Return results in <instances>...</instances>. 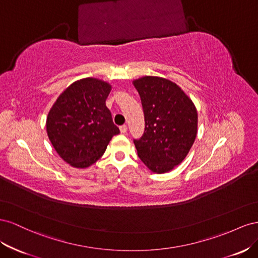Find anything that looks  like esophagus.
Returning a JSON list of instances; mask_svg holds the SVG:
<instances>
[{
	"label": "esophagus",
	"mask_w": 258,
	"mask_h": 258,
	"mask_svg": "<svg viewBox=\"0 0 258 258\" xmlns=\"http://www.w3.org/2000/svg\"><path fill=\"white\" fill-rule=\"evenodd\" d=\"M120 132L122 134H125L127 132V126L126 125H122V126H120Z\"/></svg>",
	"instance_id": "34e87169"
}]
</instances>
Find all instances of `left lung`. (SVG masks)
<instances>
[{
    "label": "left lung",
    "instance_id": "8db88e82",
    "mask_svg": "<svg viewBox=\"0 0 258 258\" xmlns=\"http://www.w3.org/2000/svg\"><path fill=\"white\" fill-rule=\"evenodd\" d=\"M142 99L145 132L137 154L153 173L172 171L187 157L198 133L196 106L172 81L146 76L133 81Z\"/></svg>",
    "mask_w": 258,
    "mask_h": 258
}]
</instances>
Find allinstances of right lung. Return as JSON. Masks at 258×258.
Instances as JSON below:
<instances>
[{"instance_id": "1", "label": "right lung", "mask_w": 258, "mask_h": 258, "mask_svg": "<svg viewBox=\"0 0 258 258\" xmlns=\"http://www.w3.org/2000/svg\"><path fill=\"white\" fill-rule=\"evenodd\" d=\"M110 91L111 85L105 81L81 79L66 88L49 110L47 136L59 157L73 167L94 164L120 133L106 106Z\"/></svg>"}]
</instances>
